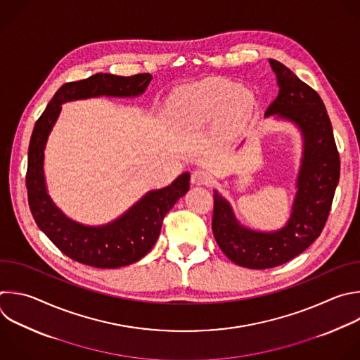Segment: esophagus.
Listing matches in <instances>:
<instances>
[{"label":"esophagus","mask_w":360,"mask_h":360,"mask_svg":"<svg viewBox=\"0 0 360 360\" xmlns=\"http://www.w3.org/2000/svg\"><path fill=\"white\" fill-rule=\"evenodd\" d=\"M191 182L193 185H209L212 182V175L206 171V169H196L192 172V176H191Z\"/></svg>","instance_id":"34e87169"}]
</instances>
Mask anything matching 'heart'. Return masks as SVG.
<instances>
[{
	"mask_svg": "<svg viewBox=\"0 0 360 360\" xmlns=\"http://www.w3.org/2000/svg\"><path fill=\"white\" fill-rule=\"evenodd\" d=\"M253 104L250 89L224 79H207L181 87L169 98L174 115L185 124L205 123L223 108L230 117L240 118L252 111Z\"/></svg>",
	"mask_w": 360,
	"mask_h": 360,
	"instance_id": "1",
	"label": "heart"
}]
</instances>
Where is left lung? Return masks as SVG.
<instances>
[{
	"label": "left lung",
	"mask_w": 360,
	"mask_h": 360,
	"mask_svg": "<svg viewBox=\"0 0 360 360\" xmlns=\"http://www.w3.org/2000/svg\"><path fill=\"white\" fill-rule=\"evenodd\" d=\"M269 63L278 94L264 117L294 124L302 140L291 214L281 229L255 230L238 221L230 202L213 191L216 243L233 263L256 270L281 266L315 242L328 219L340 168L330 120L319 94L278 60L269 59Z\"/></svg>",
	"instance_id": "8db88e82"
}]
</instances>
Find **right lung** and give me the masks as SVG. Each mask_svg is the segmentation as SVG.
Returning <instances> with one entry per match:
<instances>
[{
  "label": "right lung",
  "mask_w": 360,
  "mask_h": 360,
  "mask_svg": "<svg viewBox=\"0 0 360 360\" xmlns=\"http://www.w3.org/2000/svg\"><path fill=\"white\" fill-rule=\"evenodd\" d=\"M153 76H115L96 73L84 80L65 83L37 122L28 148V202L38 227L68 257L97 269H118L141 260L155 245L164 216L189 191V172L181 174L161 189L148 191L117 219L98 226L79 223L66 216L48 193L45 148L56 124L62 104L93 97L141 96Z\"/></svg>",
  "instance_id": "add662e5"
}]
</instances>
